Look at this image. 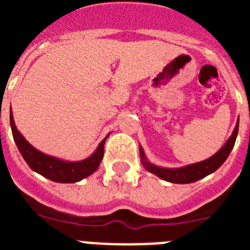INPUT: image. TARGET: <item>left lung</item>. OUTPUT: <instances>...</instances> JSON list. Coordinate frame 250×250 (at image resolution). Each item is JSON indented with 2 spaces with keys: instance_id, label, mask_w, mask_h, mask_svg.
Instances as JSON below:
<instances>
[{
  "instance_id": "8db88e82",
  "label": "left lung",
  "mask_w": 250,
  "mask_h": 250,
  "mask_svg": "<svg viewBox=\"0 0 250 250\" xmlns=\"http://www.w3.org/2000/svg\"><path fill=\"white\" fill-rule=\"evenodd\" d=\"M238 129H239V119H238L237 125L234 127L233 134L227 140V143L223 145L222 149L218 152H215L213 156L207 159V160L199 161V163H195V164L185 165V167H161L150 163L146 156H145L143 147L140 146L141 164H143V167L147 171L159 176V178L165 180V182L174 183V184H190V183H195L200 180V179L205 178L207 175H209V174L214 173L216 169H219L222 167L223 163L227 160L231 149L234 147L235 140H237Z\"/></svg>"
}]
</instances>
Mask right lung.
Here are the masks:
<instances>
[{
	"mask_svg": "<svg viewBox=\"0 0 250 250\" xmlns=\"http://www.w3.org/2000/svg\"><path fill=\"white\" fill-rule=\"evenodd\" d=\"M10 124L15 143L28 167L34 171L39 173L40 175L56 183H77L95 173L100 165V161L103 160L104 145H105L106 139L110 135L109 134L101 141L89 158L80 161H67L43 154L36 147L32 146L17 130L16 124L13 120L12 111H10Z\"/></svg>",
	"mask_w": 250,
	"mask_h": 250,
	"instance_id": "1",
	"label": "right lung"
}]
</instances>
